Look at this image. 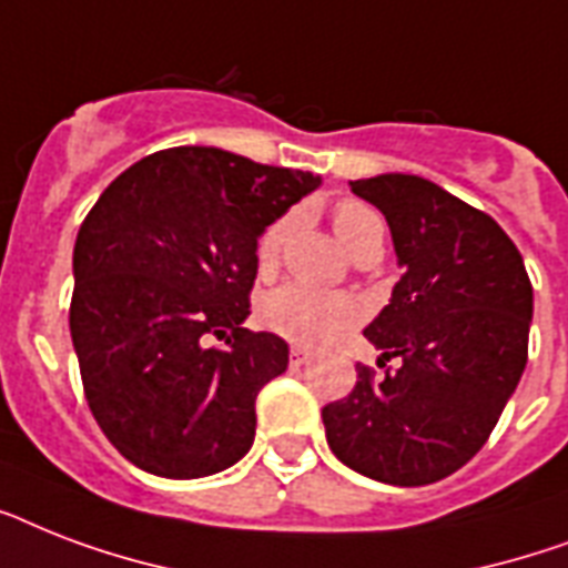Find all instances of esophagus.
<instances>
[{
    "label": "esophagus",
    "instance_id": "obj_1",
    "mask_svg": "<svg viewBox=\"0 0 568 568\" xmlns=\"http://www.w3.org/2000/svg\"><path fill=\"white\" fill-rule=\"evenodd\" d=\"M312 359V354L303 345H292V365H306Z\"/></svg>",
    "mask_w": 568,
    "mask_h": 568
}]
</instances>
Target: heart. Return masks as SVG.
Here are the masks:
<instances>
[{"mask_svg":"<svg viewBox=\"0 0 568 568\" xmlns=\"http://www.w3.org/2000/svg\"><path fill=\"white\" fill-rule=\"evenodd\" d=\"M292 226V217H280L262 232L256 244V262L258 267H271L276 262L280 244H283L285 232ZM333 230L342 247L354 256L374 239H383V221L377 212L368 205L356 203V200H342L333 212ZM265 327L274 333L303 345H321L336 336L338 329L356 321V306L345 294H327L318 288H310L303 283H285L267 294L258 310Z\"/></svg>","mask_w":568,"mask_h":568,"instance_id":"heart-1","label":"heart"}]
</instances>
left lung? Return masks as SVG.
<instances>
[{
    "label": "left lung",
    "instance_id": "8db88e82",
    "mask_svg": "<svg viewBox=\"0 0 568 568\" xmlns=\"http://www.w3.org/2000/svg\"><path fill=\"white\" fill-rule=\"evenodd\" d=\"M377 205L404 271L365 327L379 368L356 365L345 400L321 409L347 468L392 486H424L484 448L528 365L534 288L507 232L436 182L379 173L351 182Z\"/></svg>",
    "mask_w": 568,
    "mask_h": 568
}]
</instances>
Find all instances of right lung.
<instances>
[{
	"instance_id": "1",
	"label": "right lung",
	"mask_w": 568,
	"mask_h": 568,
	"mask_svg": "<svg viewBox=\"0 0 568 568\" xmlns=\"http://www.w3.org/2000/svg\"><path fill=\"white\" fill-rule=\"evenodd\" d=\"M318 185L310 171L173 146L102 191L75 235L70 336L93 418L129 463L194 480L247 454L258 388L288 368L283 338L244 327L256 244Z\"/></svg>"
}]
</instances>
